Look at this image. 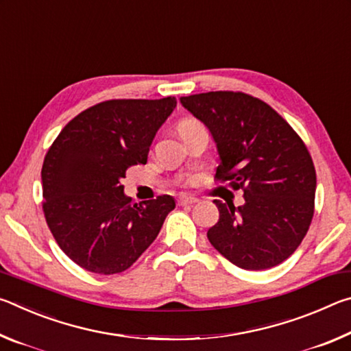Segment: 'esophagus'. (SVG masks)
Segmentation results:
<instances>
[{
    "label": "esophagus",
    "instance_id": "obj_1",
    "mask_svg": "<svg viewBox=\"0 0 351 351\" xmlns=\"http://www.w3.org/2000/svg\"><path fill=\"white\" fill-rule=\"evenodd\" d=\"M195 203H198V198H195V197H181V198H178V206H192Z\"/></svg>",
    "mask_w": 351,
    "mask_h": 351
}]
</instances>
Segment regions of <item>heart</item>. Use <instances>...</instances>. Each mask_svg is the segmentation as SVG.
<instances>
[{
  "instance_id": "obj_1",
  "label": "heart",
  "mask_w": 351,
  "mask_h": 351,
  "mask_svg": "<svg viewBox=\"0 0 351 351\" xmlns=\"http://www.w3.org/2000/svg\"><path fill=\"white\" fill-rule=\"evenodd\" d=\"M186 122H192V121H182L181 123H186Z\"/></svg>"
}]
</instances>
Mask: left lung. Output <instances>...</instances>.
<instances>
[{
	"label": "left lung",
	"instance_id": "left-lung-1",
	"mask_svg": "<svg viewBox=\"0 0 351 351\" xmlns=\"http://www.w3.org/2000/svg\"><path fill=\"white\" fill-rule=\"evenodd\" d=\"M217 145L215 178L243 189L245 204L213 199L219 212L207 239L241 269H269L293 254L314 213L316 170L289 123L245 93L212 91L181 97Z\"/></svg>",
	"mask_w": 351,
	"mask_h": 351
}]
</instances>
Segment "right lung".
<instances>
[{
    "label": "right lung",
    "instance_id": "right-lung-1",
    "mask_svg": "<svg viewBox=\"0 0 351 351\" xmlns=\"http://www.w3.org/2000/svg\"><path fill=\"white\" fill-rule=\"evenodd\" d=\"M175 97L106 100L75 116L47 152L41 182L46 223L62 251L94 274L128 269L152 245L175 198L134 203L127 169L145 164Z\"/></svg>",
    "mask_w": 351,
    "mask_h": 351
}]
</instances>
